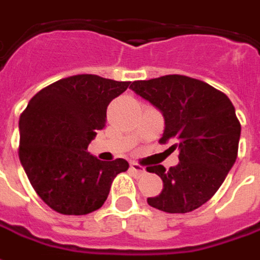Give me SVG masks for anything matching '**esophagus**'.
I'll use <instances>...</instances> for the list:
<instances>
[{
	"label": "esophagus",
	"instance_id": "obj_1",
	"mask_svg": "<svg viewBox=\"0 0 260 260\" xmlns=\"http://www.w3.org/2000/svg\"><path fill=\"white\" fill-rule=\"evenodd\" d=\"M130 169L133 171L134 174L137 175V176H143V175H145V168H143L141 165H139V164L136 162H132V165H130Z\"/></svg>",
	"mask_w": 260,
	"mask_h": 260
}]
</instances>
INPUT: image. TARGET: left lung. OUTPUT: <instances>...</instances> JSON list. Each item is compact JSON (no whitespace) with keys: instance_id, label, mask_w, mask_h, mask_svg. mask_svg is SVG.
<instances>
[{"instance_id":"left-lung-1","label":"left lung","mask_w":260,"mask_h":260,"mask_svg":"<svg viewBox=\"0 0 260 260\" xmlns=\"http://www.w3.org/2000/svg\"><path fill=\"white\" fill-rule=\"evenodd\" d=\"M132 91L164 116L159 143H174L179 164L165 169L148 167L164 182L162 192L148 198L151 207L165 213H189L214 196L233 168L241 136L235 108L222 92L185 75L134 81Z\"/></svg>"}]
</instances>
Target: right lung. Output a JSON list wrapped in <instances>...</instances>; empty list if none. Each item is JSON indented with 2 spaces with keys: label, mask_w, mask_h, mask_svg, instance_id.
Segmentation results:
<instances>
[{
  "label": "right lung",
  "mask_w": 260,
  "mask_h": 260,
  "mask_svg": "<svg viewBox=\"0 0 260 260\" xmlns=\"http://www.w3.org/2000/svg\"><path fill=\"white\" fill-rule=\"evenodd\" d=\"M130 86L98 75L68 77L29 101L19 119V159L29 182L49 207L67 215L101 209L123 158L105 162L88 152L106 124L109 104Z\"/></svg>",
  "instance_id": "1"
}]
</instances>
